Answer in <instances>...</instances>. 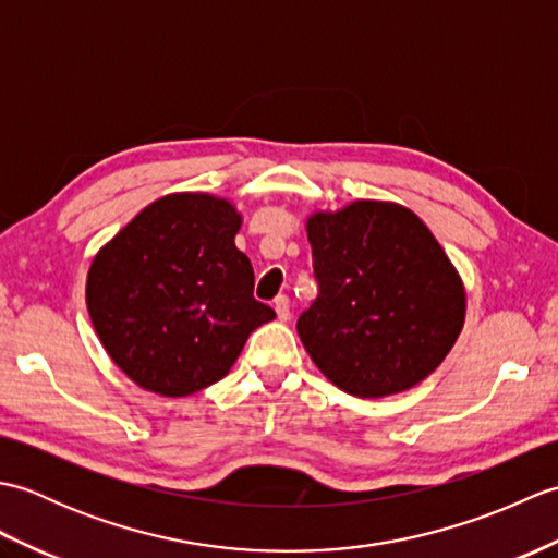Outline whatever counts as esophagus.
Wrapping results in <instances>:
<instances>
[{
    "label": "esophagus",
    "mask_w": 558,
    "mask_h": 558,
    "mask_svg": "<svg viewBox=\"0 0 558 558\" xmlns=\"http://www.w3.org/2000/svg\"><path fill=\"white\" fill-rule=\"evenodd\" d=\"M272 306H276V314H278V318H280V322H288V318H290V298H288V294H278V298H276V302H272Z\"/></svg>",
    "instance_id": "obj_1"
}]
</instances>
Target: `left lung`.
<instances>
[{"mask_svg": "<svg viewBox=\"0 0 558 558\" xmlns=\"http://www.w3.org/2000/svg\"><path fill=\"white\" fill-rule=\"evenodd\" d=\"M316 300L298 333L318 369L350 396L408 390L444 362L465 318V292L412 210L357 201L306 222Z\"/></svg>", "mask_w": 558, "mask_h": 558, "instance_id": "1", "label": "left lung"}]
</instances>
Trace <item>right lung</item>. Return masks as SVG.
<instances>
[{"mask_svg":"<svg viewBox=\"0 0 558 558\" xmlns=\"http://www.w3.org/2000/svg\"><path fill=\"white\" fill-rule=\"evenodd\" d=\"M225 198L172 194L144 208L88 270L86 302L105 350L141 388L182 398L230 372L252 330L276 318L254 300V268Z\"/></svg>","mask_w":558,"mask_h":558,"instance_id":"obj_1","label":"right lung"}]
</instances>
